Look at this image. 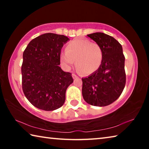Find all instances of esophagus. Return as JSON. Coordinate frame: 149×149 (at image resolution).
<instances>
[{"label":"esophagus","mask_w":149,"mask_h":149,"mask_svg":"<svg viewBox=\"0 0 149 149\" xmlns=\"http://www.w3.org/2000/svg\"><path fill=\"white\" fill-rule=\"evenodd\" d=\"M72 77L74 78V79H77V75H75V74H72Z\"/></svg>","instance_id":"obj_1"}]
</instances>
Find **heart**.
<instances>
[{"instance_id": "1", "label": "heart", "mask_w": 149, "mask_h": 149, "mask_svg": "<svg viewBox=\"0 0 149 149\" xmlns=\"http://www.w3.org/2000/svg\"><path fill=\"white\" fill-rule=\"evenodd\" d=\"M60 62L66 70L74 64L77 70L85 74H91L97 72L103 60V50L96 42L89 40L77 39L67 45L65 51L61 52Z\"/></svg>"}]
</instances>
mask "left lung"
Here are the masks:
<instances>
[{
	"mask_svg": "<svg viewBox=\"0 0 149 149\" xmlns=\"http://www.w3.org/2000/svg\"><path fill=\"white\" fill-rule=\"evenodd\" d=\"M87 36L103 50L99 69L82 78V95L85 101L95 107H105L116 100L125 85V57L121 44L114 37L97 32Z\"/></svg>",
	"mask_w": 149,
	"mask_h": 149,
	"instance_id": "obj_1",
	"label": "left lung"
}]
</instances>
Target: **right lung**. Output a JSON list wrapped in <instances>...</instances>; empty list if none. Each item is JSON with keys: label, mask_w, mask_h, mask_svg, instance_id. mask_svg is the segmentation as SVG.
<instances>
[{"label": "right lung", "mask_w": 149, "mask_h": 149, "mask_svg": "<svg viewBox=\"0 0 149 149\" xmlns=\"http://www.w3.org/2000/svg\"><path fill=\"white\" fill-rule=\"evenodd\" d=\"M70 41L63 35L48 33L29 42L23 53L22 89L37 108L56 110L64 104L65 91L74 80L59 66L61 49Z\"/></svg>", "instance_id": "right-lung-1"}]
</instances>
